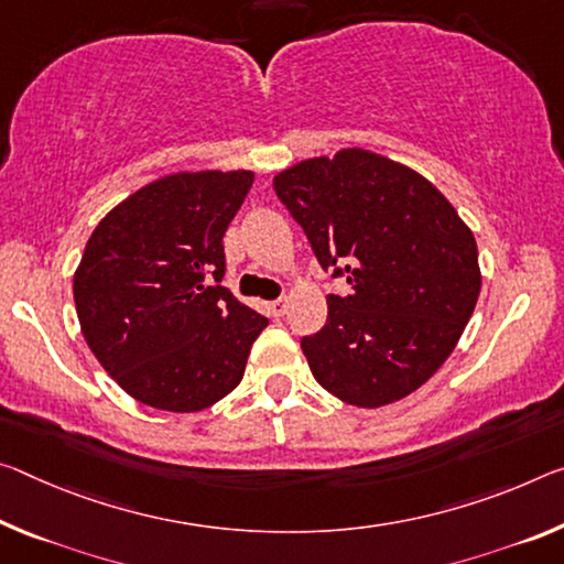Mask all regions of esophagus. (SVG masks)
I'll use <instances>...</instances> for the list:
<instances>
[{
    "mask_svg": "<svg viewBox=\"0 0 564 564\" xmlns=\"http://www.w3.org/2000/svg\"><path fill=\"white\" fill-rule=\"evenodd\" d=\"M268 308H271V314H273V316H283V314H285V308H289V299H285V296L275 299V301L268 303Z\"/></svg>",
    "mask_w": 564,
    "mask_h": 564,
    "instance_id": "esophagus-1",
    "label": "esophagus"
}]
</instances>
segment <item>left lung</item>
Instances as JSON below:
<instances>
[{
	"mask_svg": "<svg viewBox=\"0 0 564 564\" xmlns=\"http://www.w3.org/2000/svg\"><path fill=\"white\" fill-rule=\"evenodd\" d=\"M273 191L321 268L348 283L326 296V326L301 338L314 379L361 409L409 397L449 359L477 306L467 223L416 170L361 148L301 160Z\"/></svg>",
	"mask_w": 564,
	"mask_h": 564,
	"instance_id": "1",
	"label": "left lung"
}]
</instances>
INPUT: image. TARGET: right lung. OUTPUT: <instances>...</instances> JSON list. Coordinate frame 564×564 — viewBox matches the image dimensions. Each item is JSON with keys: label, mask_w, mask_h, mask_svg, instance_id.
<instances>
[{"label": "right lung", "mask_w": 564, "mask_h": 564, "mask_svg": "<svg viewBox=\"0 0 564 564\" xmlns=\"http://www.w3.org/2000/svg\"><path fill=\"white\" fill-rule=\"evenodd\" d=\"M253 185L250 170L153 181L107 213L75 271L87 346L140 404L191 414L243 379L268 326L223 289V236Z\"/></svg>", "instance_id": "right-lung-1"}]
</instances>
